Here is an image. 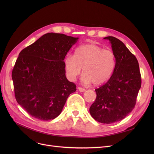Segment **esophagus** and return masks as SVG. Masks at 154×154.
I'll return each mask as SVG.
<instances>
[{
	"label": "esophagus",
	"instance_id": "obj_1",
	"mask_svg": "<svg viewBox=\"0 0 154 154\" xmlns=\"http://www.w3.org/2000/svg\"><path fill=\"white\" fill-rule=\"evenodd\" d=\"M77 89H78V91H79V92H85V88H82V87H78V88H77Z\"/></svg>",
	"mask_w": 154,
	"mask_h": 154
}]
</instances>
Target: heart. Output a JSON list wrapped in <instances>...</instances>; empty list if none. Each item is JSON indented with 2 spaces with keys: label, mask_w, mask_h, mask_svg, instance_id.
Segmentation results:
<instances>
[{
  "label": "heart",
  "mask_w": 154,
  "mask_h": 154,
  "mask_svg": "<svg viewBox=\"0 0 154 154\" xmlns=\"http://www.w3.org/2000/svg\"><path fill=\"white\" fill-rule=\"evenodd\" d=\"M63 63L66 75L70 81H74L83 69L82 81L99 85L106 82L112 75L116 57L111 50L88 44L77 48L74 55H67Z\"/></svg>",
  "instance_id": "b5f03b06"
}]
</instances>
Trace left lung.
I'll list each match as a JSON object with an SVG mask.
<instances>
[{
	"label": "left lung",
	"mask_w": 154,
	"mask_h": 154,
	"mask_svg": "<svg viewBox=\"0 0 154 154\" xmlns=\"http://www.w3.org/2000/svg\"><path fill=\"white\" fill-rule=\"evenodd\" d=\"M109 40L116 57V66L107 83L95 89L97 97L89 111L100 123L112 124L124 119L134 109L141 87L139 62L125 44L114 37Z\"/></svg>",
	"instance_id": "left-lung-1"
}]
</instances>
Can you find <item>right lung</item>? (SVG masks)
Listing matches in <instances>:
<instances>
[{"label":"right lung","mask_w":154,"mask_h":154,"mask_svg":"<svg viewBox=\"0 0 154 154\" xmlns=\"http://www.w3.org/2000/svg\"><path fill=\"white\" fill-rule=\"evenodd\" d=\"M78 37L47 33L20 52L12 73L16 100L42 120L58 117L76 85L66 76L63 60Z\"/></svg>","instance_id":"1"}]
</instances>
